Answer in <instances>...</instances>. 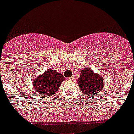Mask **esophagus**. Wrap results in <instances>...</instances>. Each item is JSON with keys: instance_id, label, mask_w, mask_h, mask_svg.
Wrapping results in <instances>:
<instances>
[{"instance_id": "esophagus-1", "label": "esophagus", "mask_w": 134, "mask_h": 134, "mask_svg": "<svg viewBox=\"0 0 134 134\" xmlns=\"http://www.w3.org/2000/svg\"><path fill=\"white\" fill-rule=\"evenodd\" d=\"M74 79H75V78H74V76H71L70 77L68 78V80H73Z\"/></svg>"}]
</instances>
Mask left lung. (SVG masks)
I'll list each match as a JSON object with an SVG mask.
<instances>
[{
    "instance_id": "obj_1",
    "label": "left lung",
    "mask_w": 134,
    "mask_h": 134,
    "mask_svg": "<svg viewBox=\"0 0 134 134\" xmlns=\"http://www.w3.org/2000/svg\"><path fill=\"white\" fill-rule=\"evenodd\" d=\"M77 83L82 93L87 96L97 95L103 89V78L88 68L81 71Z\"/></svg>"
}]
</instances>
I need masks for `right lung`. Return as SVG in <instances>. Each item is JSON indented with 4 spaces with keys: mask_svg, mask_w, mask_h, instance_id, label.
I'll list each match as a JSON object with an SVG mask.
<instances>
[{
    "mask_svg": "<svg viewBox=\"0 0 134 134\" xmlns=\"http://www.w3.org/2000/svg\"><path fill=\"white\" fill-rule=\"evenodd\" d=\"M64 80V77L62 74L49 69L33 81V86L38 94L49 96L56 93Z\"/></svg>",
    "mask_w": 134,
    "mask_h": 134,
    "instance_id": "obj_1",
    "label": "right lung"
}]
</instances>
